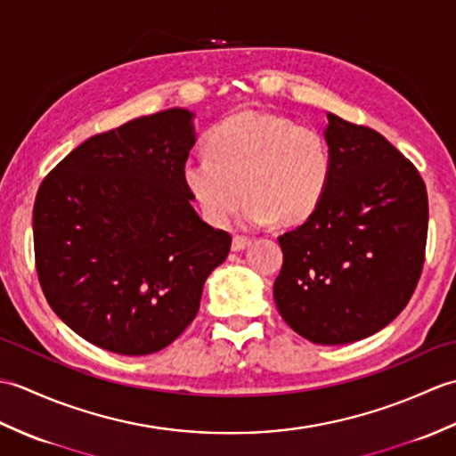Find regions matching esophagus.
Here are the masks:
<instances>
[{
  "instance_id": "1",
  "label": "esophagus",
  "mask_w": 456,
  "mask_h": 456,
  "mask_svg": "<svg viewBox=\"0 0 456 456\" xmlns=\"http://www.w3.org/2000/svg\"><path fill=\"white\" fill-rule=\"evenodd\" d=\"M250 243H253V240H250V239L235 235L233 237V243H231V250H235V253H240V250H245Z\"/></svg>"
}]
</instances>
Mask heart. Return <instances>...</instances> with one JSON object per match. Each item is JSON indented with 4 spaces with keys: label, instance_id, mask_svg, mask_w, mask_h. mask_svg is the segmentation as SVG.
Returning <instances> with one entry per match:
<instances>
[{
    "label": "heart",
    "instance_id": "obj_1",
    "mask_svg": "<svg viewBox=\"0 0 456 456\" xmlns=\"http://www.w3.org/2000/svg\"><path fill=\"white\" fill-rule=\"evenodd\" d=\"M206 149L208 154L183 162L182 180L217 227L233 221L243 193L245 225H297L314 216L331 182L323 133L282 115H231L211 129Z\"/></svg>",
    "mask_w": 456,
    "mask_h": 456
}]
</instances>
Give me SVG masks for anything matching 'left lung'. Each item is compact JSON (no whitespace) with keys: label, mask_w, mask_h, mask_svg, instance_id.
I'll return each instance as SVG.
<instances>
[{"label":"left lung","mask_w":456,"mask_h":456,"mask_svg":"<svg viewBox=\"0 0 456 456\" xmlns=\"http://www.w3.org/2000/svg\"><path fill=\"white\" fill-rule=\"evenodd\" d=\"M331 182L304 225L280 235L274 302L297 335L346 345L408 305L428 240V190L380 133L327 113Z\"/></svg>","instance_id":"obj_1"}]
</instances>
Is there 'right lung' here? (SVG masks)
I'll use <instances>...</instances> for the list:
<instances>
[{"mask_svg":"<svg viewBox=\"0 0 456 456\" xmlns=\"http://www.w3.org/2000/svg\"><path fill=\"white\" fill-rule=\"evenodd\" d=\"M193 142L191 111L147 115L82 142L37 191L46 302L105 351L141 356L176 341L229 255L231 235L200 219L183 186Z\"/></svg>","mask_w":456,"mask_h":456,"instance_id":"1","label":"right lung"}]
</instances>
